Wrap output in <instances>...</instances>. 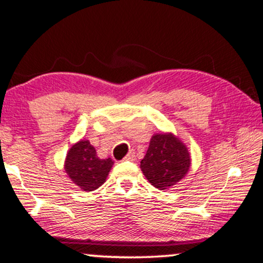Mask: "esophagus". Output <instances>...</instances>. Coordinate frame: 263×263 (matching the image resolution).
Listing matches in <instances>:
<instances>
[{
  "label": "esophagus",
  "mask_w": 263,
  "mask_h": 263,
  "mask_svg": "<svg viewBox=\"0 0 263 263\" xmlns=\"http://www.w3.org/2000/svg\"><path fill=\"white\" fill-rule=\"evenodd\" d=\"M135 157H136V156H135V152L134 151H129L128 154L126 155L125 160H127V161H134Z\"/></svg>",
  "instance_id": "esophagus-1"
}]
</instances>
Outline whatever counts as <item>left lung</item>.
<instances>
[{
    "label": "left lung",
    "instance_id": "1",
    "mask_svg": "<svg viewBox=\"0 0 263 263\" xmlns=\"http://www.w3.org/2000/svg\"><path fill=\"white\" fill-rule=\"evenodd\" d=\"M191 157L187 147L174 134H156L151 137L141 170L148 182L158 190H167L187 175Z\"/></svg>",
    "mask_w": 263,
    "mask_h": 263
}]
</instances>
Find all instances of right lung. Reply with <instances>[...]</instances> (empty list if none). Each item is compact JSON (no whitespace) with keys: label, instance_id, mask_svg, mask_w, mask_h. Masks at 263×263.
<instances>
[{"label":"right lung","instance_id":"add662e5","mask_svg":"<svg viewBox=\"0 0 263 263\" xmlns=\"http://www.w3.org/2000/svg\"><path fill=\"white\" fill-rule=\"evenodd\" d=\"M114 161L101 160L88 140H81L68 149L65 171L72 182L83 191H95L105 183Z\"/></svg>","mask_w":263,"mask_h":263}]
</instances>
